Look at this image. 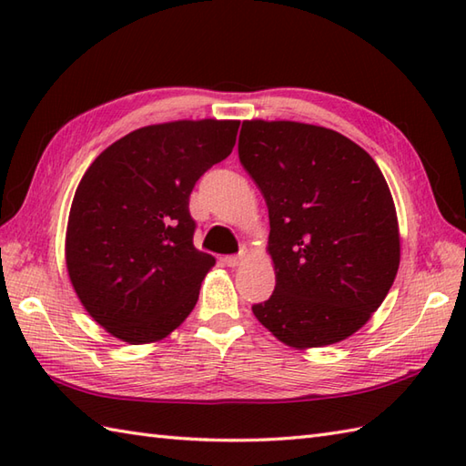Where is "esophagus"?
<instances>
[{"label":"esophagus","mask_w":466,"mask_h":466,"mask_svg":"<svg viewBox=\"0 0 466 466\" xmlns=\"http://www.w3.org/2000/svg\"><path fill=\"white\" fill-rule=\"evenodd\" d=\"M226 266H230V268H236V266H240L244 262V254H234V256H226L224 258Z\"/></svg>","instance_id":"esophagus-1"}]
</instances>
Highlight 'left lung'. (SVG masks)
I'll return each mask as SVG.
<instances>
[{
  "mask_svg": "<svg viewBox=\"0 0 466 466\" xmlns=\"http://www.w3.org/2000/svg\"><path fill=\"white\" fill-rule=\"evenodd\" d=\"M238 156L268 206L276 270L254 316L294 349L349 339L382 304L400 262L380 167L342 134L300 122H244Z\"/></svg>",
  "mask_w": 466,
  "mask_h": 466,
  "instance_id": "left-lung-1",
  "label": "left lung"
}]
</instances>
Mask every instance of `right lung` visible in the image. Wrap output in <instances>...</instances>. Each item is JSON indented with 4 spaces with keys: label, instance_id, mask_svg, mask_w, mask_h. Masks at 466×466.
<instances>
[{
    "label": "right lung",
    "instance_id": "right-lung-1",
    "mask_svg": "<svg viewBox=\"0 0 466 466\" xmlns=\"http://www.w3.org/2000/svg\"><path fill=\"white\" fill-rule=\"evenodd\" d=\"M240 122L146 126L96 157L77 186L66 264L92 319L130 344L156 342L194 310L214 256L194 248L190 194L230 156Z\"/></svg>",
    "mask_w": 466,
    "mask_h": 466
}]
</instances>
